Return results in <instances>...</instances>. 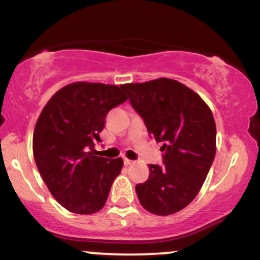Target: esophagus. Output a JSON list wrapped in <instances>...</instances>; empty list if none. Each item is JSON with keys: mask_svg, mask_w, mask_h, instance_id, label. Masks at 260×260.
I'll list each match as a JSON object with an SVG mask.
<instances>
[{"mask_svg": "<svg viewBox=\"0 0 260 260\" xmlns=\"http://www.w3.org/2000/svg\"><path fill=\"white\" fill-rule=\"evenodd\" d=\"M134 162V161H132V160H129V159H127V157H124L123 159V164L126 166H129V165H132V164Z\"/></svg>", "mask_w": 260, "mask_h": 260, "instance_id": "1", "label": "esophagus"}]
</instances>
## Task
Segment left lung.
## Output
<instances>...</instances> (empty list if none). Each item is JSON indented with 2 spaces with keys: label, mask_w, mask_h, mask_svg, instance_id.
I'll return each mask as SVG.
<instances>
[{
  "label": "left lung",
  "mask_w": 260,
  "mask_h": 260,
  "mask_svg": "<svg viewBox=\"0 0 260 260\" xmlns=\"http://www.w3.org/2000/svg\"><path fill=\"white\" fill-rule=\"evenodd\" d=\"M121 88L148 133L162 143L164 165L150 164L149 178L136 186L140 204L155 215L177 213L198 194L215 157L213 113L197 92L174 79Z\"/></svg>",
  "instance_id": "obj_1"
}]
</instances>
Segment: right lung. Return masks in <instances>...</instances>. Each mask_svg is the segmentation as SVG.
Returning <instances> with one entry per match:
<instances>
[{
    "instance_id": "obj_1",
    "label": "right lung",
    "mask_w": 260,
    "mask_h": 260,
    "mask_svg": "<svg viewBox=\"0 0 260 260\" xmlns=\"http://www.w3.org/2000/svg\"><path fill=\"white\" fill-rule=\"evenodd\" d=\"M127 100L121 86L78 82L63 86L41 111L32 137L38 170L53 198L82 215L103 209L123 160L95 156L109 111Z\"/></svg>"
}]
</instances>
